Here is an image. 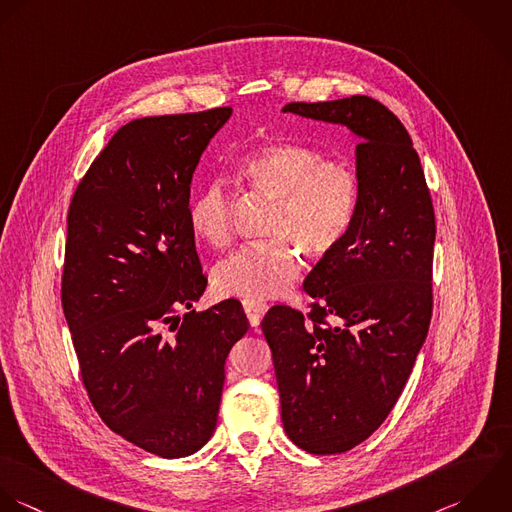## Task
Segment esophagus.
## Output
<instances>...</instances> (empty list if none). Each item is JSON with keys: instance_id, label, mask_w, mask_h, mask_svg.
<instances>
[{"instance_id": "34e87169", "label": "esophagus", "mask_w": 512, "mask_h": 512, "mask_svg": "<svg viewBox=\"0 0 512 512\" xmlns=\"http://www.w3.org/2000/svg\"><path fill=\"white\" fill-rule=\"evenodd\" d=\"M243 309L247 313V319L251 323V327H259L263 315L267 313V303L263 301H255V299H243Z\"/></svg>"}]
</instances>
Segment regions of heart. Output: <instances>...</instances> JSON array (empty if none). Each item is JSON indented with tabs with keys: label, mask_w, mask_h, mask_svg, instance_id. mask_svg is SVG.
I'll return each instance as SVG.
<instances>
[{
	"label": "heart",
	"mask_w": 512,
	"mask_h": 512,
	"mask_svg": "<svg viewBox=\"0 0 512 512\" xmlns=\"http://www.w3.org/2000/svg\"><path fill=\"white\" fill-rule=\"evenodd\" d=\"M243 181L275 199L265 243L247 245L213 271L221 295L275 299L301 275L305 251L313 259L331 255L347 237L359 203L355 171L303 143L269 141L239 165ZM235 199L221 179L207 181L189 203V225L209 245L225 247L235 233Z\"/></svg>",
	"instance_id": "obj_1"
}]
</instances>
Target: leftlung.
I'll use <instances>...</instances> for the list:
<instances>
[{"mask_svg": "<svg viewBox=\"0 0 512 512\" xmlns=\"http://www.w3.org/2000/svg\"><path fill=\"white\" fill-rule=\"evenodd\" d=\"M283 113L341 123L361 137L357 213L303 283L311 311L275 305L261 323L285 433L307 453L337 455L383 425L427 339L435 209L411 135L377 99L297 101Z\"/></svg>", "mask_w": 512, "mask_h": 512, "instance_id": "8db88e82", "label": "left lung"}]
</instances>
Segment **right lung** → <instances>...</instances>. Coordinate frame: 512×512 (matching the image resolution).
<instances>
[{
    "label": "right lung",
    "instance_id": "obj_1",
    "mask_svg": "<svg viewBox=\"0 0 512 512\" xmlns=\"http://www.w3.org/2000/svg\"><path fill=\"white\" fill-rule=\"evenodd\" d=\"M231 111L129 121L67 211L61 305L83 387L113 433L163 459L211 439L225 359L249 329L235 299L191 309L207 287L189 225L191 179Z\"/></svg>",
    "mask_w": 512,
    "mask_h": 512
}]
</instances>
